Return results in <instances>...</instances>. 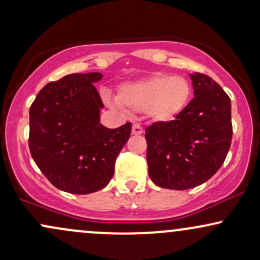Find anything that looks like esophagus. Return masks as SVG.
<instances>
[{"instance_id": "1", "label": "esophagus", "mask_w": 260, "mask_h": 260, "mask_svg": "<svg viewBox=\"0 0 260 260\" xmlns=\"http://www.w3.org/2000/svg\"><path fill=\"white\" fill-rule=\"evenodd\" d=\"M143 133V128L139 126V124H133L132 127V134L134 136H140Z\"/></svg>"}]
</instances>
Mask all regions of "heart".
Masks as SVG:
<instances>
[{
    "label": "heart",
    "mask_w": 260,
    "mask_h": 260,
    "mask_svg": "<svg viewBox=\"0 0 260 260\" xmlns=\"http://www.w3.org/2000/svg\"><path fill=\"white\" fill-rule=\"evenodd\" d=\"M192 86L186 78L156 74L147 79L120 86L115 105L133 111H147L156 121H170L186 109Z\"/></svg>",
    "instance_id": "1"
}]
</instances>
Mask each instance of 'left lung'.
Here are the masks:
<instances>
[{"instance_id":"1","label":"left lung","mask_w":260,"mask_h":260,"mask_svg":"<svg viewBox=\"0 0 260 260\" xmlns=\"http://www.w3.org/2000/svg\"><path fill=\"white\" fill-rule=\"evenodd\" d=\"M194 98L175 120L145 129L149 176L159 187L183 190L213 177L232 140L231 100L207 74H190Z\"/></svg>"}]
</instances>
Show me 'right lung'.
Instances as JSON below:
<instances>
[{"label": "right lung", "instance_id": "1", "mask_svg": "<svg viewBox=\"0 0 260 260\" xmlns=\"http://www.w3.org/2000/svg\"><path fill=\"white\" fill-rule=\"evenodd\" d=\"M103 74L73 73L46 84L29 110V149L35 164L63 192L89 194L109 184L132 124L100 123L104 104L92 83Z\"/></svg>", "mask_w": 260, "mask_h": 260}]
</instances>
